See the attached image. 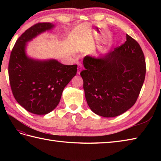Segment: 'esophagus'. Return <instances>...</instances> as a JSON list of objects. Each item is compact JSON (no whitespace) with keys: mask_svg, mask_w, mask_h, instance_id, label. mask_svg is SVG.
Returning <instances> with one entry per match:
<instances>
[{"mask_svg":"<svg viewBox=\"0 0 161 161\" xmlns=\"http://www.w3.org/2000/svg\"><path fill=\"white\" fill-rule=\"evenodd\" d=\"M81 70V66H78V68H77V74H78V75L80 74Z\"/></svg>","mask_w":161,"mask_h":161,"instance_id":"34e87169","label":"esophagus"}]
</instances>
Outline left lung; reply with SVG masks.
<instances>
[{
	"mask_svg": "<svg viewBox=\"0 0 161 161\" xmlns=\"http://www.w3.org/2000/svg\"><path fill=\"white\" fill-rule=\"evenodd\" d=\"M80 73L85 97L95 114L115 117L133 107L146 73L145 59L139 43L126 35L120 46L100 58L86 56Z\"/></svg>",
	"mask_w": 161,
	"mask_h": 161,
	"instance_id": "left-lung-1",
	"label": "left lung"
}]
</instances>
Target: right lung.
I'll list each match as a JSON object with an SVG mask.
<instances>
[{"mask_svg": "<svg viewBox=\"0 0 161 161\" xmlns=\"http://www.w3.org/2000/svg\"><path fill=\"white\" fill-rule=\"evenodd\" d=\"M53 27L50 23L30 27L17 39L10 54L8 73L14 97L36 115H46L56 108L65 86L77 73V65H64L55 59L35 60L26 55V43Z\"/></svg>", "mask_w": 161, "mask_h": 161, "instance_id": "1", "label": "right lung"}]
</instances>
